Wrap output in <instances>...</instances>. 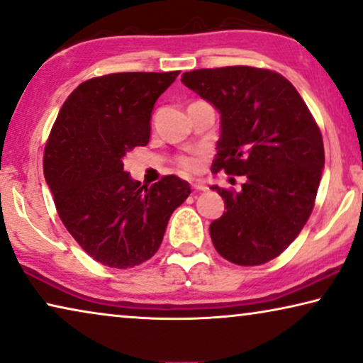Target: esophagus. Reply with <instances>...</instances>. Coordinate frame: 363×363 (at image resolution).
I'll use <instances>...</instances> for the list:
<instances>
[{
	"instance_id": "1",
	"label": "esophagus",
	"mask_w": 363,
	"mask_h": 363,
	"mask_svg": "<svg viewBox=\"0 0 363 363\" xmlns=\"http://www.w3.org/2000/svg\"><path fill=\"white\" fill-rule=\"evenodd\" d=\"M192 187L196 189V191H207V189H208L202 181H194L192 182Z\"/></svg>"
}]
</instances>
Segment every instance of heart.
Returning <instances> with one entry per match:
<instances>
[{"instance_id":"obj_1","label":"heart","mask_w":363,"mask_h":363,"mask_svg":"<svg viewBox=\"0 0 363 363\" xmlns=\"http://www.w3.org/2000/svg\"><path fill=\"white\" fill-rule=\"evenodd\" d=\"M177 166L184 172H197L202 166V155L201 152H191V155H184L177 157Z\"/></svg>"}]
</instances>
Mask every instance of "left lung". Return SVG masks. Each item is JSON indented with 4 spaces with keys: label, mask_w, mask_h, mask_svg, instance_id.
I'll list each match as a JSON object with an SVG mask.
<instances>
[{
    "label": "left lung",
    "mask_w": 363,
    "mask_h": 363,
    "mask_svg": "<svg viewBox=\"0 0 363 363\" xmlns=\"http://www.w3.org/2000/svg\"><path fill=\"white\" fill-rule=\"evenodd\" d=\"M181 82L220 111L212 172L245 176L242 191L212 186L227 212L211 223L213 247L240 267L281 255L313 212L324 169L323 135L281 74L235 65L199 69Z\"/></svg>",
    "instance_id": "left-lung-1"
}]
</instances>
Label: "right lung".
I'll use <instances>...</instances> for the list:
<instances>
[{
  "label": "right lung",
  "instance_id": "add662e5",
  "mask_svg": "<svg viewBox=\"0 0 363 363\" xmlns=\"http://www.w3.org/2000/svg\"><path fill=\"white\" fill-rule=\"evenodd\" d=\"M179 75L121 72L80 84L64 101L44 150L55 208L82 250L110 268H133L157 252L189 182L164 176L151 187L123 171L146 146L156 100Z\"/></svg>",
  "mask_w": 363,
  "mask_h": 363
}]
</instances>
